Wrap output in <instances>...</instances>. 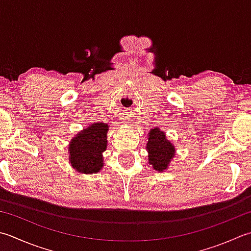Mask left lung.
Returning a JSON list of instances; mask_svg holds the SVG:
<instances>
[{"label":"left lung","instance_id":"left-lung-1","mask_svg":"<svg viewBox=\"0 0 251 251\" xmlns=\"http://www.w3.org/2000/svg\"><path fill=\"white\" fill-rule=\"evenodd\" d=\"M146 150L148 152V163L160 173L170 168L176 154L175 146L166 138L165 132L158 127L149 130Z\"/></svg>","mask_w":251,"mask_h":251}]
</instances>
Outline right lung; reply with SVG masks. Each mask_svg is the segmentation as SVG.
<instances>
[{
	"label": "right lung",
	"instance_id": "obj_1",
	"mask_svg": "<svg viewBox=\"0 0 251 251\" xmlns=\"http://www.w3.org/2000/svg\"><path fill=\"white\" fill-rule=\"evenodd\" d=\"M109 126L93 123L77 132L68 144V161L80 174H96L103 168V152L107 147Z\"/></svg>",
	"mask_w": 251,
	"mask_h": 251
}]
</instances>
